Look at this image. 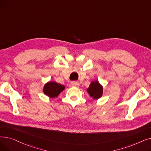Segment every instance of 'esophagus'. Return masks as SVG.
Instances as JSON below:
<instances>
[{"label":"esophagus","instance_id":"34e87169","mask_svg":"<svg viewBox=\"0 0 151 151\" xmlns=\"http://www.w3.org/2000/svg\"><path fill=\"white\" fill-rule=\"evenodd\" d=\"M71 84L72 86H75V87H78L80 86V84L78 82H76V81H72L71 83Z\"/></svg>","mask_w":151,"mask_h":151}]
</instances>
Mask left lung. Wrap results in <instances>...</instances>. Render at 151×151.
Segmentation results:
<instances>
[{
  "mask_svg": "<svg viewBox=\"0 0 151 151\" xmlns=\"http://www.w3.org/2000/svg\"><path fill=\"white\" fill-rule=\"evenodd\" d=\"M87 91L91 97H93L94 99H97L102 96L103 89L99 82L96 81L91 82Z\"/></svg>",
  "mask_w": 151,
  "mask_h": 151,
  "instance_id": "left-lung-1",
  "label": "left lung"
}]
</instances>
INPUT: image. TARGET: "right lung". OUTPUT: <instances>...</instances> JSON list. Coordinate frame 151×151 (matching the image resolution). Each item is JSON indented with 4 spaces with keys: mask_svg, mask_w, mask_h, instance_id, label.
I'll return each instance as SVG.
<instances>
[{
    "mask_svg": "<svg viewBox=\"0 0 151 151\" xmlns=\"http://www.w3.org/2000/svg\"><path fill=\"white\" fill-rule=\"evenodd\" d=\"M65 89V86L55 82H49L45 84L44 87V93L50 98L57 97Z\"/></svg>",
    "mask_w": 151,
    "mask_h": 151,
    "instance_id": "add662e5",
    "label": "right lung"
}]
</instances>
